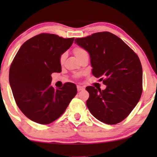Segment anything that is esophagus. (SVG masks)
<instances>
[{"mask_svg": "<svg viewBox=\"0 0 157 157\" xmlns=\"http://www.w3.org/2000/svg\"><path fill=\"white\" fill-rule=\"evenodd\" d=\"M83 89H84V87L81 86H77V90H78V91H82Z\"/></svg>", "mask_w": 157, "mask_h": 157, "instance_id": "1", "label": "esophagus"}]
</instances>
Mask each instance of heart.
Returning <instances> with one entry per match:
<instances>
[{
  "label": "heart",
  "instance_id": "heart-1",
  "mask_svg": "<svg viewBox=\"0 0 157 157\" xmlns=\"http://www.w3.org/2000/svg\"><path fill=\"white\" fill-rule=\"evenodd\" d=\"M74 53L77 59H78V58L81 56H82L83 54H84V53H86V51L84 48H81V47H76V48L74 49ZM66 54L65 53H63V54L61 56V57H60V61H61V63H63L64 60L66 59Z\"/></svg>",
  "mask_w": 157,
  "mask_h": 157
}]
</instances>
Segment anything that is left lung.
Instances as JSON below:
<instances>
[{
	"label": "left lung",
	"mask_w": 157,
	"mask_h": 157,
	"mask_svg": "<svg viewBox=\"0 0 157 157\" xmlns=\"http://www.w3.org/2000/svg\"><path fill=\"white\" fill-rule=\"evenodd\" d=\"M75 44L88 51L92 74L106 86L104 90L87 86L86 106L96 119L107 124L125 119L142 93V67L138 56L121 38L98 32L76 38Z\"/></svg>",
	"instance_id": "obj_1"
}]
</instances>
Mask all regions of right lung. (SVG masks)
<instances>
[{
    "mask_svg": "<svg viewBox=\"0 0 157 157\" xmlns=\"http://www.w3.org/2000/svg\"><path fill=\"white\" fill-rule=\"evenodd\" d=\"M74 38L40 33L23 44L9 71V83L20 110L31 121L48 124L63 114L76 95V86L66 83L61 89L51 86L52 73L61 71L60 57Z\"/></svg>",
    "mask_w": 157,
    "mask_h": 157,
    "instance_id": "add662e5",
    "label": "right lung"
}]
</instances>
